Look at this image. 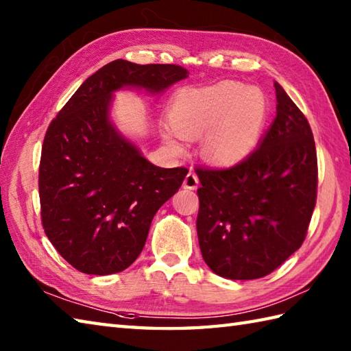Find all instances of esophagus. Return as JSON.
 <instances>
[{
  "mask_svg": "<svg viewBox=\"0 0 351 351\" xmlns=\"http://www.w3.org/2000/svg\"><path fill=\"white\" fill-rule=\"evenodd\" d=\"M199 185V178L195 173V171H189L187 176H185L184 180V189H189V190H195L197 189Z\"/></svg>",
  "mask_w": 351,
  "mask_h": 351,
  "instance_id": "1",
  "label": "esophagus"
}]
</instances>
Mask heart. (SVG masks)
I'll use <instances>...</instances> for the list:
<instances>
[{"label":"heart","instance_id":"b5f03b06","mask_svg":"<svg viewBox=\"0 0 351 351\" xmlns=\"http://www.w3.org/2000/svg\"><path fill=\"white\" fill-rule=\"evenodd\" d=\"M267 117V101L258 87L223 81L197 90H182L170 106L173 126L162 130L171 151L181 152V134L203 136L202 155L217 166H230L247 155Z\"/></svg>","mask_w":351,"mask_h":351}]
</instances>
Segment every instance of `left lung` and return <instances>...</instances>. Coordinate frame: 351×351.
<instances>
[{
    "mask_svg": "<svg viewBox=\"0 0 351 351\" xmlns=\"http://www.w3.org/2000/svg\"><path fill=\"white\" fill-rule=\"evenodd\" d=\"M276 117L247 158L229 169H196L197 237L204 261L221 278L270 274L304 241L317 200L311 126L279 83Z\"/></svg>",
    "mask_w": 351,
    "mask_h": 351,
    "instance_id": "1",
    "label": "left lung"
}]
</instances>
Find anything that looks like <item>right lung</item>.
Here are the masks:
<instances>
[{"mask_svg":"<svg viewBox=\"0 0 351 351\" xmlns=\"http://www.w3.org/2000/svg\"><path fill=\"white\" fill-rule=\"evenodd\" d=\"M189 77L176 64L111 62L88 77L48 126L39 167L40 215L57 252L86 274L123 271L145 247L160 206L189 170L147 161L110 119L123 87L161 93Z\"/></svg>","mask_w":351,"mask_h":351,"instance_id":"obj_1","label":"right lung"}]
</instances>
